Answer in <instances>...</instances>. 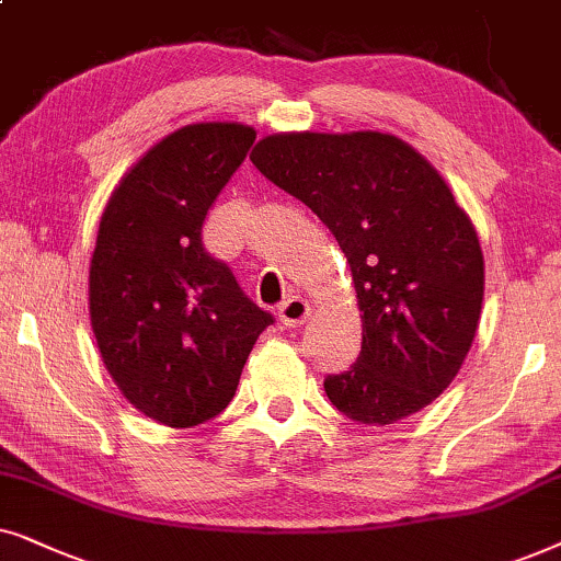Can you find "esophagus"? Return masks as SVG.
<instances>
[{
  "mask_svg": "<svg viewBox=\"0 0 561 561\" xmlns=\"http://www.w3.org/2000/svg\"><path fill=\"white\" fill-rule=\"evenodd\" d=\"M310 316V302L302 300V297H289L279 305V323L287 328L302 325Z\"/></svg>",
  "mask_w": 561,
  "mask_h": 561,
  "instance_id": "esophagus-1",
  "label": "esophagus"
}]
</instances>
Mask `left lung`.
Instances as JSON below:
<instances>
[{"instance_id": "obj_1", "label": "left lung", "mask_w": 561, "mask_h": 561, "mask_svg": "<svg viewBox=\"0 0 561 561\" xmlns=\"http://www.w3.org/2000/svg\"><path fill=\"white\" fill-rule=\"evenodd\" d=\"M251 161L310 207L346 253L362 354L325 394L390 425L431 405L472 348L484 297L480 238L444 176L392 133H274Z\"/></svg>"}]
</instances>
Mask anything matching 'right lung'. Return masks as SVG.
Masks as SVG:
<instances>
[{"instance_id":"1","label":"right lung","mask_w":561,"mask_h":561,"mask_svg":"<svg viewBox=\"0 0 561 561\" xmlns=\"http://www.w3.org/2000/svg\"><path fill=\"white\" fill-rule=\"evenodd\" d=\"M256 140L241 123L184 125L148 148L104 207L89 264V316L112 382L169 428L228 408L274 318L203 245V222Z\"/></svg>"}]
</instances>
